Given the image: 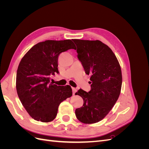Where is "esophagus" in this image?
Masks as SVG:
<instances>
[{
    "instance_id": "esophagus-1",
    "label": "esophagus",
    "mask_w": 149,
    "mask_h": 149,
    "mask_svg": "<svg viewBox=\"0 0 149 149\" xmlns=\"http://www.w3.org/2000/svg\"><path fill=\"white\" fill-rule=\"evenodd\" d=\"M72 91H73V94H74L77 91V89H76L75 88H72Z\"/></svg>"
}]
</instances>
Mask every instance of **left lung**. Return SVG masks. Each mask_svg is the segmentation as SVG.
I'll return each mask as SVG.
<instances>
[{"instance_id": "8db88e82", "label": "left lung", "mask_w": 149, "mask_h": 149, "mask_svg": "<svg viewBox=\"0 0 149 149\" xmlns=\"http://www.w3.org/2000/svg\"><path fill=\"white\" fill-rule=\"evenodd\" d=\"M77 47L78 58L85 73L91 74V89H80L75 94L84 101L76 109L77 119L84 124H94L103 119L113 107L120 93L122 72L112 49L100 40L73 39Z\"/></svg>"}]
</instances>
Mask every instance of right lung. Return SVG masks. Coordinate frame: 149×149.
<instances>
[{"label":"right lung","mask_w":149,"mask_h":149,"mask_svg":"<svg viewBox=\"0 0 149 149\" xmlns=\"http://www.w3.org/2000/svg\"><path fill=\"white\" fill-rule=\"evenodd\" d=\"M70 49H76L71 40H48L35 45L22 58L17 71V92L26 112L36 120H53L60 103L72 96L70 85L61 86L49 81L52 75L59 73L58 56Z\"/></svg>","instance_id":"add662e5"}]
</instances>
